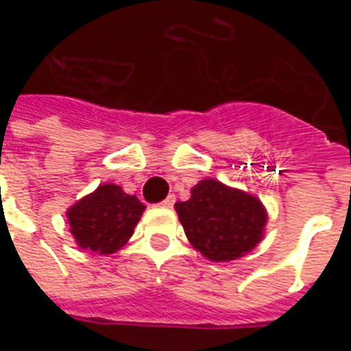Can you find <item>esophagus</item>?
<instances>
[{
    "label": "esophagus",
    "mask_w": 351,
    "mask_h": 351,
    "mask_svg": "<svg viewBox=\"0 0 351 351\" xmlns=\"http://www.w3.org/2000/svg\"><path fill=\"white\" fill-rule=\"evenodd\" d=\"M175 195H169V197L165 198L164 202L160 204V206H162V208H173V206H175Z\"/></svg>",
    "instance_id": "34e87169"
}]
</instances>
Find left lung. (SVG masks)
<instances>
[{
    "instance_id": "8db88e82",
    "label": "left lung",
    "mask_w": 351,
    "mask_h": 351,
    "mask_svg": "<svg viewBox=\"0 0 351 351\" xmlns=\"http://www.w3.org/2000/svg\"><path fill=\"white\" fill-rule=\"evenodd\" d=\"M175 209L187 240L208 261H237L264 239L267 211L261 198L215 178L198 182Z\"/></svg>"
}]
</instances>
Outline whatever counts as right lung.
Listing matches in <instances>:
<instances>
[{
  "mask_svg": "<svg viewBox=\"0 0 351 351\" xmlns=\"http://www.w3.org/2000/svg\"><path fill=\"white\" fill-rule=\"evenodd\" d=\"M145 211L134 195L117 184H100L67 209L74 242L96 255H111L127 244Z\"/></svg>",
  "mask_w": 351,
  "mask_h": 351,
  "instance_id": "obj_1",
  "label": "right lung"
}]
</instances>
